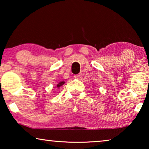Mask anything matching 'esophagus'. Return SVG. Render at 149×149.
Instances as JSON below:
<instances>
[{
  "instance_id": "obj_1",
  "label": "esophagus",
  "mask_w": 149,
  "mask_h": 149,
  "mask_svg": "<svg viewBox=\"0 0 149 149\" xmlns=\"http://www.w3.org/2000/svg\"><path fill=\"white\" fill-rule=\"evenodd\" d=\"M81 77H82V74H81V73H79V74H75L74 76V78H76V79H79V78H81Z\"/></svg>"
}]
</instances>
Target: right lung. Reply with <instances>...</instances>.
Returning a JSON list of instances; mask_svg holds the SVG:
<instances>
[{
  "instance_id": "obj_1",
  "label": "right lung",
  "mask_w": 149,
  "mask_h": 149,
  "mask_svg": "<svg viewBox=\"0 0 149 149\" xmlns=\"http://www.w3.org/2000/svg\"><path fill=\"white\" fill-rule=\"evenodd\" d=\"M64 81H61V82H60V83H58V85H57V87H60V86H62V85H64Z\"/></svg>"
}]
</instances>
